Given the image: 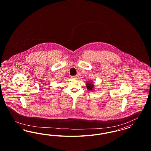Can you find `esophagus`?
<instances>
[{
    "label": "esophagus",
    "mask_w": 151,
    "mask_h": 151,
    "mask_svg": "<svg viewBox=\"0 0 151 151\" xmlns=\"http://www.w3.org/2000/svg\"><path fill=\"white\" fill-rule=\"evenodd\" d=\"M72 78H75V79H76L78 78V75H75V76H72Z\"/></svg>",
    "instance_id": "esophagus-1"
}]
</instances>
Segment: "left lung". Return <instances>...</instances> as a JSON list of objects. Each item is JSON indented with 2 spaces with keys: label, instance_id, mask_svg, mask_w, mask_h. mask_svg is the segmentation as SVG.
Returning <instances> with one entry per match:
<instances>
[{
  "label": "left lung",
  "instance_id": "8db88e82",
  "mask_svg": "<svg viewBox=\"0 0 151 151\" xmlns=\"http://www.w3.org/2000/svg\"><path fill=\"white\" fill-rule=\"evenodd\" d=\"M86 86H87V88L88 90H92V89L93 88V84L91 83H86Z\"/></svg>",
  "mask_w": 151,
  "mask_h": 151
}]
</instances>
